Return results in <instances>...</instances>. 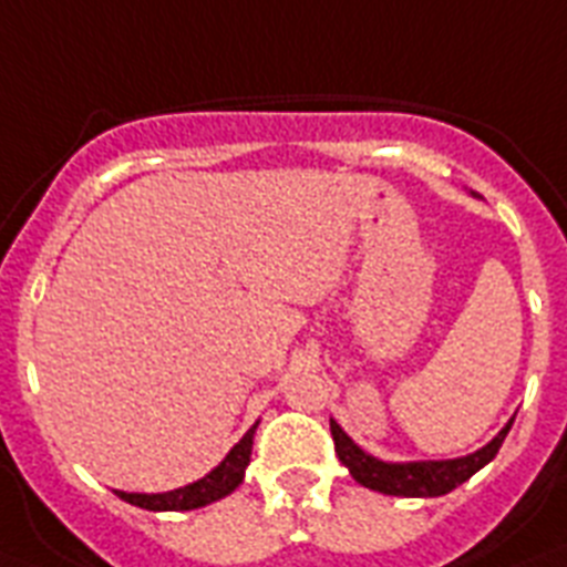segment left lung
<instances>
[{"label": "left lung", "mask_w": 567, "mask_h": 567, "mask_svg": "<svg viewBox=\"0 0 567 567\" xmlns=\"http://www.w3.org/2000/svg\"><path fill=\"white\" fill-rule=\"evenodd\" d=\"M516 417V415H513ZM513 417L502 426L489 444L482 450H475L461 458H444V461H383L374 458L372 453H365L363 446L354 444V437L342 430L340 423L331 417V435H334L337 458L349 467L351 478L357 484H363L369 489H378L383 496H406V498H432L444 496L458 484H464L470 475H475L482 467H487L489 461L496 458L498 446L504 444V437L511 432Z\"/></svg>", "instance_id": "1"}]
</instances>
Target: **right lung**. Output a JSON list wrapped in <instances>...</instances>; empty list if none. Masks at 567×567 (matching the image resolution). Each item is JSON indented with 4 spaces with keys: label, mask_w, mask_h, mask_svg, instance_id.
<instances>
[{
    "label": "right lung",
    "mask_w": 567,
    "mask_h": 567,
    "mask_svg": "<svg viewBox=\"0 0 567 567\" xmlns=\"http://www.w3.org/2000/svg\"><path fill=\"white\" fill-rule=\"evenodd\" d=\"M259 421L241 435V441L233 446L225 458L218 461V467L198 478V482L187 484V487L166 489V493H123L114 489L123 502L144 507V511H195V507H207V504L218 502V498L230 496L233 489L245 482V470L250 464V453H254V435Z\"/></svg>",
    "instance_id": "right-lung-1"
}]
</instances>
